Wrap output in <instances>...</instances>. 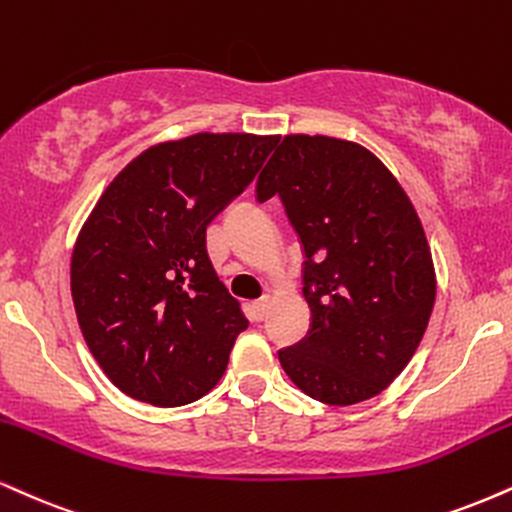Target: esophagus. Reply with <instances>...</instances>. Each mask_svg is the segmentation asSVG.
Listing matches in <instances>:
<instances>
[{
    "instance_id": "1",
    "label": "esophagus",
    "mask_w": 512,
    "mask_h": 512,
    "mask_svg": "<svg viewBox=\"0 0 512 512\" xmlns=\"http://www.w3.org/2000/svg\"><path fill=\"white\" fill-rule=\"evenodd\" d=\"M269 303H272V298H269V295H264V298L255 300V303H252V317L264 319V315H267V310H269Z\"/></svg>"
}]
</instances>
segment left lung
<instances>
[{
    "instance_id": "left-lung-1",
    "label": "left lung",
    "mask_w": 512,
    "mask_h": 512,
    "mask_svg": "<svg viewBox=\"0 0 512 512\" xmlns=\"http://www.w3.org/2000/svg\"><path fill=\"white\" fill-rule=\"evenodd\" d=\"M279 195L305 250L312 326L279 350L283 372L326 405L379 396L420 346L436 300L422 221L396 176L367 147L329 135L281 140L257 178Z\"/></svg>"
}]
</instances>
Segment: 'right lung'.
Masks as SVG:
<instances>
[{
  "instance_id": "right-lung-1",
  "label": "right lung",
  "mask_w": 512,
  "mask_h": 512,
  "mask_svg": "<svg viewBox=\"0 0 512 512\" xmlns=\"http://www.w3.org/2000/svg\"><path fill=\"white\" fill-rule=\"evenodd\" d=\"M279 135L195 133L147 147L104 188L71 255V295L116 389L176 408L217 386L240 303L207 255V226L257 176Z\"/></svg>"
}]
</instances>
